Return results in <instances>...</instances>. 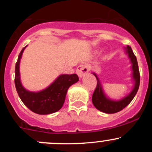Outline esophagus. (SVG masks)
<instances>
[{"instance_id":"1","label":"esophagus","mask_w":152,"mask_h":152,"mask_svg":"<svg viewBox=\"0 0 152 152\" xmlns=\"http://www.w3.org/2000/svg\"><path fill=\"white\" fill-rule=\"evenodd\" d=\"M89 72V67L86 64H81L76 68V73L78 76L80 78L82 77V76L87 74Z\"/></svg>"}]
</instances>
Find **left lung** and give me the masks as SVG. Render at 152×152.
Here are the masks:
<instances>
[{"label": "left lung", "instance_id": "1", "mask_svg": "<svg viewBox=\"0 0 152 152\" xmlns=\"http://www.w3.org/2000/svg\"><path fill=\"white\" fill-rule=\"evenodd\" d=\"M125 50L126 53H128L129 58L130 59V62L132 63V79L134 82V87L128 96L118 101H114L109 99L104 93L102 85H101L100 81H99L97 75L93 73V75L96 76V79H97V85H96V88L93 94L92 102L97 110H100L103 113L112 114V113H115L122 110L132 101V99H134L136 93H137V90H138L140 77L137 58L133 53L131 47L127 45L126 48H125Z\"/></svg>", "mask_w": 152, "mask_h": 152}]
</instances>
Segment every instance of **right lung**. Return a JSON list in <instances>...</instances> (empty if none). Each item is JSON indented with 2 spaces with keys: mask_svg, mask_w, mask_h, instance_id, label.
Returning a JSON list of instances; mask_svg holds the SVG:
<instances>
[{
  "mask_svg": "<svg viewBox=\"0 0 152 152\" xmlns=\"http://www.w3.org/2000/svg\"><path fill=\"white\" fill-rule=\"evenodd\" d=\"M26 46L20 53L15 65V84L18 96L23 103L37 114L48 115L56 113L63 106L68 88L79 81V77L76 74H62L43 90L31 92L26 90L21 84L19 68L22 54Z\"/></svg>",
  "mask_w": 152,
  "mask_h": 152,
  "instance_id": "obj_1",
  "label": "right lung"
}]
</instances>
